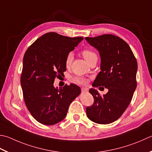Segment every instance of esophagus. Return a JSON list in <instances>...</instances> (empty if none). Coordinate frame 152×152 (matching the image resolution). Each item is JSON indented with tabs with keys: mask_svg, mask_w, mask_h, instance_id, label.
Here are the masks:
<instances>
[{
	"mask_svg": "<svg viewBox=\"0 0 152 152\" xmlns=\"http://www.w3.org/2000/svg\"><path fill=\"white\" fill-rule=\"evenodd\" d=\"M81 90H82V92H84V93H85V92L88 91L89 89H88V88H82Z\"/></svg>",
	"mask_w": 152,
	"mask_h": 152,
	"instance_id": "1",
	"label": "esophagus"
}]
</instances>
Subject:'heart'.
I'll list each match as a JSON object with an SVG mask.
<instances>
[{
    "label": "heart",
    "instance_id": "1",
    "mask_svg": "<svg viewBox=\"0 0 152 152\" xmlns=\"http://www.w3.org/2000/svg\"><path fill=\"white\" fill-rule=\"evenodd\" d=\"M82 54L83 56H84V58L86 61H87V62L90 61L91 58L97 56L96 53L90 49L83 50L82 52ZM72 60H73V54L72 53H69L67 55L66 57V60H65V64H66V66H70L71 63H72ZM74 81H75L76 83H78V84H86V82H87V80H86V78H82V77H76V78H74Z\"/></svg>",
    "mask_w": 152,
    "mask_h": 152
}]
</instances>
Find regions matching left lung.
<instances>
[{
    "label": "left lung",
    "mask_w": 152,
    "mask_h": 152,
    "mask_svg": "<svg viewBox=\"0 0 152 152\" xmlns=\"http://www.w3.org/2000/svg\"><path fill=\"white\" fill-rule=\"evenodd\" d=\"M85 39L97 49L101 57V71L92 85L103 86L109 90L102 97L95 89L89 90L94 102L87 107L86 114L97 124L113 123L121 117L132 99L137 86V61L127 43L114 35L87 37Z\"/></svg>",
    "instance_id": "left-lung-1"
}]
</instances>
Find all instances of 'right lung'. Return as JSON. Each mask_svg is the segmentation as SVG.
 Wrapping results in <instances>:
<instances>
[{
  "instance_id": "1",
  "label": "right lung",
  "mask_w": 152,
  "mask_h": 152,
  "mask_svg": "<svg viewBox=\"0 0 152 152\" xmlns=\"http://www.w3.org/2000/svg\"><path fill=\"white\" fill-rule=\"evenodd\" d=\"M82 37H68L49 32L32 43L25 53L21 86L26 105L35 120L53 125L66 117L70 104L81 93L75 84L58 89L56 77L66 70L65 60Z\"/></svg>"
}]
</instances>
